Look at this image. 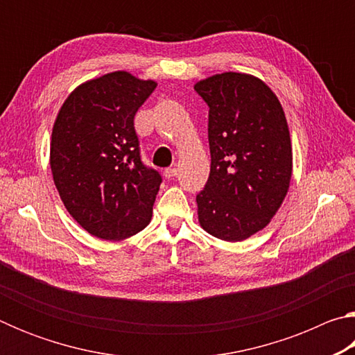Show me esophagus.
Wrapping results in <instances>:
<instances>
[{
	"label": "esophagus",
	"instance_id": "34e87169",
	"mask_svg": "<svg viewBox=\"0 0 355 355\" xmlns=\"http://www.w3.org/2000/svg\"><path fill=\"white\" fill-rule=\"evenodd\" d=\"M177 175V169L175 167H167V169H164V177L167 178V180H171V178H173Z\"/></svg>",
	"mask_w": 355,
	"mask_h": 355
}]
</instances>
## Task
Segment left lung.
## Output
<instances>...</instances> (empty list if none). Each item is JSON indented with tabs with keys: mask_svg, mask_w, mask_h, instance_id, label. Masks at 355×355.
Returning <instances> with one entry per match:
<instances>
[{
	"mask_svg": "<svg viewBox=\"0 0 355 355\" xmlns=\"http://www.w3.org/2000/svg\"><path fill=\"white\" fill-rule=\"evenodd\" d=\"M211 169L197 194L202 228L224 241L263 230L284 202L293 172L290 130L279 98L261 80L225 71L199 81Z\"/></svg>",
	"mask_w": 355,
	"mask_h": 355,
	"instance_id": "obj_1",
	"label": "left lung"
}]
</instances>
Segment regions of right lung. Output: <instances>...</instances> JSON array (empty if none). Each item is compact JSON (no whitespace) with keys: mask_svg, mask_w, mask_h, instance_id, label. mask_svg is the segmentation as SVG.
I'll return each mask as SVG.
<instances>
[{"mask_svg":"<svg viewBox=\"0 0 355 355\" xmlns=\"http://www.w3.org/2000/svg\"><path fill=\"white\" fill-rule=\"evenodd\" d=\"M156 83L112 71L83 83L53 125L50 166L64 207L91 235L120 241L152 219L161 175L141 159L135 116Z\"/></svg>","mask_w":355,"mask_h":355,"instance_id":"obj_1","label":"right lung"}]
</instances>
